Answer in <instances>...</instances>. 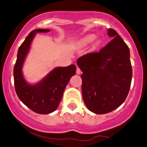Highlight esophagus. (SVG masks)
<instances>
[{
    "mask_svg": "<svg viewBox=\"0 0 147 147\" xmlns=\"http://www.w3.org/2000/svg\"><path fill=\"white\" fill-rule=\"evenodd\" d=\"M80 73H81V70H80V69L78 67H77V68H76V74H80Z\"/></svg>",
    "mask_w": 147,
    "mask_h": 147,
    "instance_id": "esophagus-1",
    "label": "esophagus"
}]
</instances>
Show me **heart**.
Masks as SVG:
<instances>
[{
	"instance_id": "obj_1",
	"label": "heart",
	"mask_w": 147,
	"mask_h": 147,
	"mask_svg": "<svg viewBox=\"0 0 147 147\" xmlns=\"http://www.w3.org/2000/svg\"><path fill=\"white\" fill-rule=\"evenodd\" d=\"M94 35H92V34H90V35H87L86 37L82 38L81 40L80 41V44L82 46H85L87 44H88L89 43H90L92 41L94 40Z\"/></svg>"
}]
</instances>
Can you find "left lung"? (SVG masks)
<instances>
[{"label":"left lung","instance_id":"left-lung-1","mask_svg":"<svg viewBox=\"0 0 147 147\" xmlns=\"http://www.w3.org/2000/svg\"><path fill=\"white\" fill-rule=\"evenodd\" d=\"M113 38L98 52L87 53L77 60L81 69L83 100L92 113H108L126 100L132 80L129 48L115 30L108 29Z\"/></svg>","mask_w":147,"mask_h":147}]
</instances>
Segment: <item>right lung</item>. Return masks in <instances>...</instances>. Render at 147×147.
Returning a JSON list of instances; mask_svg holds the SVG:
<instances>
[{
    "instance_id": "obj_1",
    "label": "right lung",
    "mask_w": 147,
    "mask_h": 147,
    "mask_svg": "<svg viewBox=\"0 0 147 147\" xmlns=\"http://www.w3.org/2000/svg\"><path fill=\"white\" fill-rule=\"evenodd\" d=\"M49 29H36L26 38L19 48L14 67L15 91L23 103L34 113L42 115L51 113L57 109L70 78L76 74L74 65L57 67L51 71L42 80L35 85H29L22 74V67L36 33L48 32Z\"/></svg>"
}]
</instances>
